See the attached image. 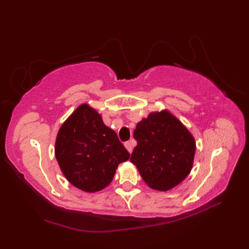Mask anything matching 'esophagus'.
<instances>
[{
  "label": "esophagus",
  "instance_id": "esophagus-1",
  "mask_svg": "<svg viewBox=\"0 0 249 249\" xmlns=\"http://www.w3.org/2000/svg\"><path fill=\"white\" fill-rule=\"evenodd\" d=\"M124 145H125V147H126V149H127V151L129 153L133 152V149H134V142L133 141H126L125 143H124Z\"/></svg>",
  "mask_w": 249,
  "mask_h": 249
}]
</instances>
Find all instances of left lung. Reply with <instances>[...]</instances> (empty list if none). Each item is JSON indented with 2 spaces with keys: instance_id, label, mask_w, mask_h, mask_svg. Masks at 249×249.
Listing matches in <instances>:
<instances>
[{
  "instance_id": "1",
  "label": "left lung",
  "mask_w": 249,
  "mask_h": 249,
  "mask_svg": "<svg viewBox=\"0 0 249 249\" xmlns=\"http://www.w3.org/2000/svg\"><path fill=\"white\" fill-rule=\"evenodd\" d=\"M137 146L130 161L153 189L166 192L184 181L193 168L196 141L168 110L151 112L134 130Z\"/></svg>"
}]
</instances>
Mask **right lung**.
I'll return each mask as SVG.
<instances>
[{"label": "right lung", "mask_w": 249, "mask_h": 249, "mask_svg": "<svg viewBox=\"0 0 249 249\" xmlns=\"http://www.w3.org/2000/svg\"><path fill=\"white\" fill-rule=\"evenodd\" d=\"M55 158L67 181L87 193H96L112 181L129 153L102 115L82 104L62 124L56 136Z\"/></svg>", "instance_id": "obj_1"}]
</instances>
